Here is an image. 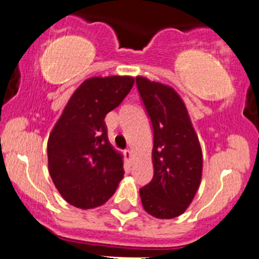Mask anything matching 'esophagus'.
Segmentation results:
<instances>
[{"instance_id": "esophagus-1", "label": "esophagus", "mask_w": 259, "mask_h": 259, "mask_svg": "<svg viewBox=\"0 0 259 259\" xmlns=\"http://www.w3.org/2000/svg\"><path fill=\"white\" fill-rule=\"evenodd\" d=\"M124 154H125V158L127 159V160H132V156H133V151L130 150V149H126V150L124 151Z\"/></svg>"}]
</instances>
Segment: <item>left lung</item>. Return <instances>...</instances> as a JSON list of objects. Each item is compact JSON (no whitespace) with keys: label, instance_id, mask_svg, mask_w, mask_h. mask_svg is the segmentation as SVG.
I'll use <instances>...</instances> for the list:
<instances>
[{"label":"left lung","instance_id":"8db88e82","mask_svg":"<svg viewBox=\"0 0 259 259\" xmlns=\"http://www.w3.org/2000/svg\"><path fill=\"white\" fill-rule=\"evenodd\" d=\"M154 132V176L140 189L146 213L171 219L187 210L200 185L203 154L188 109L171 86L137 76Z\"/></svg>","mask_w":259,"mask_h":259}]
</instances>
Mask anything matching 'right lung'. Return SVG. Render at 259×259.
Returning <instances> with one entry per match:
<instances>
[{
    "mask_svg": "<svg viewBox=\"0 0 259 259\" xmlns=\"http://www.w3.org/2000/svg\"><path fill=\"white\" fill-rule=\"evenodd\" d=\"M134 77L94 76L69 99L48 140V165L69 204L91 209L108 202L124 178L122 154L110 144L104 119L120 105Z\"/></svg>",
    "mask_w": 259,
    "mask_h": 259,
    "instance_id": "right-lung-1",
    "label": "right lung"
}]
</instances>
